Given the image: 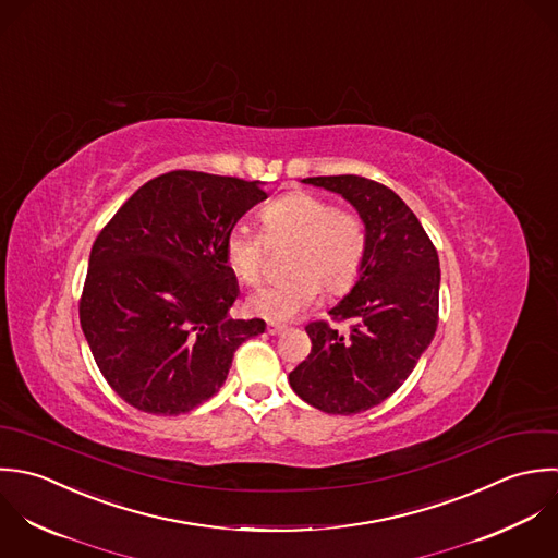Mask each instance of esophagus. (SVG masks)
Segmentation results:
<instances>
[{
    "label": "esophagus",
    "instance_id": "1",
    "mask_svg": "<svg viewBox=\"0 0 558 558\" xmlns=\"http://www.w3.org/2000/svg\"><path fill=\"white\" fill-rule=\"evenodd\" d=\"M266 331H268L270 336H279L281 331H286V325H279V323H268Z\"/></svg>",
    "mask_w": 558,
    "mask_h": 558
}]
</instances>
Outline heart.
<instances>
[{"mask_svg": "<svg viewBox=\"0 0 558 558\" xmlns=\"http://www.w3.org/2000/svg\"><path fill=\"white\" fill-rule=\"evenodd\" d=\"M262 231L233 225L222 244L227 268L240 283L255 288L266 268L268 244H292L288 275L251 296L253 314L268 320H290L318 303L325 286L331 294L349 292L360 279L371 231L362 211L336 207L331 198L312 192L283 194L259 211Z\"/></svg>", "mask_w": 558, "mask_h": 558, "instance_id": "obj_1", "label": "heart"}]
</instances>
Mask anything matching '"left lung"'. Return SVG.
Segmentation results:
<instances>
[{"instance_id": "obj_1", "label": "left lung", "mask_w": 558, "mask_h": 558, "mask_svg": "<svg viewBox=\"0 0 558 558\" xmlns=\"http://www.w3.org/2000/svg\"><path fill=\"white\" fill-rule=\"evenodd\" d=\"M364 214L371 248L351 294L327 320L305 327L312 353L290 372L292 389L325 413L353 415L391 396L415 368L439 323V257L428 233L391 190L360 175L307 178Z\"/></svg>"}]
</instances>
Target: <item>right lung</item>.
<instances>
[{
    "mask_svg": "<svg viewBox=\"0 0 558 558\" xmlns=\"http://www.w3.org/2000/svg\"><path fill=\"white\" fill-rule=\"evenodd\" d=\"M268 194L257 182L171 171L138 187L99 231L80 296L95 364L132 407L180 415L211 398L264 320L238 299L227 231Z\"/></svg>",
    "mask_w": 558,
    "mask_h": 558,
    "instance_id": "add662e5",
    "label": "right lung"
}]
</instances>
